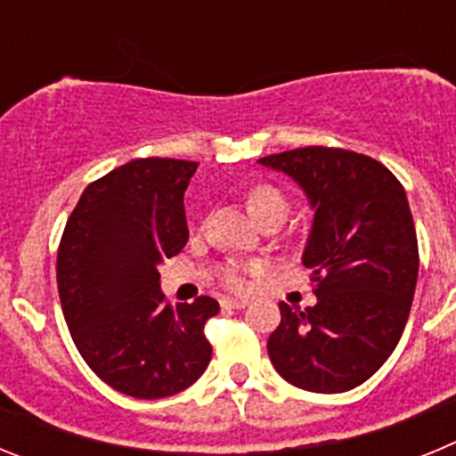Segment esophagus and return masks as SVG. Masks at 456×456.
Segmentation results:
<instances>
[{
	"instance_id": "obj_1",
	"label": "esophagus",
	"mask_w": 456,
	"mask_h": 456,
	"mask_svg": "<svg viewBox=\"0 0 456 456\" xmlns=\"http://www.w3.org/2000/svg\"><path fill=\"white\" fill-rule=\"evenodd\" d=\"M248 304V299H244V297H224L221 299V308H244V305Z\"/></svg>"
}]
</instances>
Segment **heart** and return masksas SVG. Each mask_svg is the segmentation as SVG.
Here are the masks:
<instances>
[{"mask_svg":"<svg viewBox=\"0 0 456 456\" xmlns=\"http://www.w3.org/2000/svg\"><path fill=\"white\" fill-rule=\"evenodd\" d=\"M248 203H251L253 215L257 219H263V216L272 215V212H288V199L273 187H256L251 191V196H248ZM256 272V267L231 263L221 269V281H224L225 288L247 289L251 285V276Z\"/></svg>","mask_w":456,"mask_h":456,"instance_id":"obj_1","label":"heart"}]
</instances>
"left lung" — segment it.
<instances>
[{
	"label": "left lung",
	"instance_id": "8db88e82",
	"mask_svg": "<svg viewBox=\"0 0 456 456\" xmlns=\"http://www.w3.org/2000/svg\"><path fill=\"white\" fill-rule=\"evenodd\" d=\"M257 162L292 178L315 212L301 263L313 272L317 304H278L269 358L297 388H356L397 347L416 292L420 263L404 187L377 159L340 148H297Z\"/></svg>",
	"mask_w": 456,
	"mask_h": 456
}]
</instances>
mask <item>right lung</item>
Wrapping results in <instances>:
<instances>
[{"label":"right lung","mask_w":456,"mask_h":456,"mask_svg":"<svg viewBox=\"0 0 456 456\" xmlns=\"http://www.w3.org/2000/svg\"><path fill=\"white\" fill-rule=\"evenodd\" d=\"M199 164L132 159L84 189L56 257L66 324L88 368L136 400H159L208 370L212 297L171 305L159 265L189 240L184 191Z\"/></svg>","instance_id":"obj_1"}]
</instances>
